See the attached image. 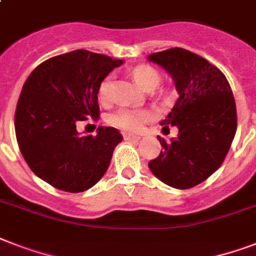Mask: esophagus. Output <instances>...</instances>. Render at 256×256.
I'll return each instance as SVG.
<instances>
[{
    "label": "esophagus",
    "mask_w": 256,
    "mask_h": 256,
    "mask_svg": "<svg viewBox=\"0 0 256 256\" xmlns=\"http://www.w3.org/2000/svg\"><path fill=\"white\" fill-rule=\"evenodd\" d=\"M124 140H132V142H136V140H140V136H134V134H126V136H124Z\"/></svg>",
    "instance_id": "34e87169"
}]
</instances>
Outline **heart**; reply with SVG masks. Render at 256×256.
Returning a JSON list of instances; mask_svg holds the SVG:
<instances>
[{
	"mask_svg": "<svg viewBox=\"0 0 256 256\" xmlns=\"http://www.w3.org/2000/svg\"><path fill=\"white\" fill-rule=\"evenodd\" d=\"M132 77L136 84L144 90H152L160 81V74L150 65H138L132 70ZM112 81L106 77L98 88V96L102 102L108 100ZM154 120V112L148 108H120L108 116V122L122 130L130 132H138L144 128V124Z\"/></svg>",
	"mask_w": 256,
	"mask_h": 256,
	"instance_id": "heart-1",
	"label": "heart"
}]
</instances>
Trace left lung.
Segmentation results:
<instances>
[{"mask_svg": "<svg viewBox=\"0 0 256 256\" xmlns=\"http://www.w3.org/2000/svg\"><path fill=\"white\" fill-rule=\"evenodd\" d=\"M148 60L168 70L179 98L162 122L176 126L170 144L158 136L162 150L148 168L156 178L186 190L220 168L236 132V106L224 74L198 54L182 48L158 52Z\"/></svg>", "mask_w": 256, "mask_h": 256, "instance_id": "1", "label": "left lung"}]
</instances>
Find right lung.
<instances>
[{
  "label": "right lung",
  "mask_w": 256,
  "mask_h": 256,
  "mask_svg": "<svg viewBox=\"0 0 256 256\" xmlns=\"http://www.w3.org/2000/svg\"><path fill=\"white\" fill-rule=\"evenodd\" d=\"M122 60L74 50L46 60L32 72L18 98L14 128L18 148L34 174L58 190L82 192L100 180L122 138L116 128L81 136L80 120L100 116L98 88Z\"/></svg>",
  "instance_id": "1"
}]
</instances>
